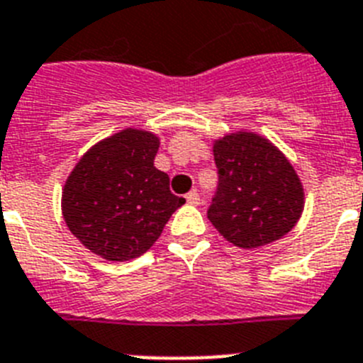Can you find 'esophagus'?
Returning a JSON list of instances; mask_svg holds the SVG:
<instances>
[{"mask_svg": "<svg viewBox=\"0 0 363 363\" xmlns=\"http://www.w3.org/2000/svg\"><path fill=\"white\" fill-rule=\"evenodd\" d=\"M186 201H188V204H199L201 203V197H199V194H197V191H190V194L186 195Z\"/></svg>", "mask_w": 363, "mask_h": 363, "instance_id": "esophagus-1", "label": "esophagus"}]
</instances>
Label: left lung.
<instances>
[{
	"label": "left lung",
	"mask_w": 363,
	"mask_h": 363,
	"mask_svg": "<svg viewBox=\"0 0 363 363\" xmlns=\"http://www.w3.org/2000/svg\"><path fill=\"white\" fill-rule=\"evenodd\" d=\"M219 184L208 219L226 241L257 248L289 234L303 212V186L281 151L239 131L213 144Z\"/></svg>",
	"instance_id": "left-lung-1"
}]
</instances>
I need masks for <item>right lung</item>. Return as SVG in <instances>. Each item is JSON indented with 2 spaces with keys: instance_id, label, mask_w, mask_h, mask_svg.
<instances>
[{
  "instance_id": "right-lung-1",
  "label": "right lung",
  "mask_w": 363,
  "mask_h": 363,
  "mask_svg": "<svg viewBox=\"0 0 363 363\" xmlns=\"http://www.w3.org/2000/svg\"><path fill=\"white\" fill-rule=\"evenodd\" d=\"M159 137L124 129L94 144L78 160L62 191L72 235L107 261L143 256L186 203L169 191V177L153 166Z\"/></svg>"
}]
</instances>
